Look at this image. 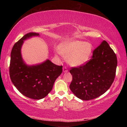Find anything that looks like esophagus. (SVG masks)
I'll return each mask as SVG.
<instances>
[{
  "mask_svg": "<svg viewBox=\"0 0 127 127\" xmlns=\"http://www.w3.org/2000/svg\"><path fill=\"white\" fill-rule=\"evenodd\" d=\"M63 72H67L68 70V69H67V68L66 67V66H64L63 67Z\"/></svg>",
  "mask_w": 127,
  "mask_h": 127,
  "instance_id": "34e87169",
  "label": "esophagus"
}]
</instances>
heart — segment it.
I'll use <instances>...</instances> for the list:
<instances>
[{
	"mask_svg": "<svg viewBox=\"0 0 127 127\" xmlns=\"http://www.w3.org/2000/svg\"><path fill=\"white\" fill-rule=\"evenodd\" d=\"M92 49L90 43L77 40L63 42L59 46L60 53L64 57H68V63L73 66H81L86 63Z\"/></svg>",
	"mask_w": 127,
	"mask_h": 127,
	"instance_id": "1",
	"label": "heart"
}]
</instances>
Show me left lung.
Masks as SVG:
<instances>
[{"label":"left lung","mask_w":127,"mask_h":127,"mask_svg":"<svg viewBox=\"0 0 127 127\" xmlns=\"http://www.w3.org/2000/svg\"><path fill=\"white\" fill-rule=\"evenodd\" d=\"M117 66V56L108 43L104 40L94 50L89 62L70 70L72 76L70 90L83 100L99 97L112 85Z\"/></svg>","instance_id":"1"}]
</instances>
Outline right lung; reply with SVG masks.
<instances>
[{
  "mask_svg": "<svg viewBox=\"0 0 127 127\" xmlns=\"http://www.w3.org/2000/svg\"><path fill=\"white\" fill-rule=\"evenodd\" d=\"M37 36L39 33H28L14 45L9 65L13 84L23 95L34 100L41 99L48 95L56 79L62 73V65H56L48 59L33 65H28L23 61L21 51L24 40Z\"/></svg>",
  "mask_w": 127,
  "mask_h": 127,
  "instance_id": "right-lung-1",
  "label": "right lung"
}]
</instances>
